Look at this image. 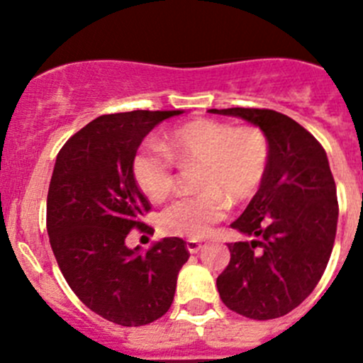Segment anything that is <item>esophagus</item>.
Returning a JSON list of instances; mask_svg holds the SVG:
<instances>
[{
    "mask_svg": "<svg viewBox=\"0 0 363 363\" xmlns=\"http://www.w3.org/2000/svg\"><path fill=\"white\" fill-rule=\"evenodd\" d=\"M186 250L191 252V255H195V252H199L200 250H202V244H200V240L189 239V240H186Z\"/></svg>",
    "mask_w": 363,
    "mask_h": 363,
    "instance_id": "1",
    "label": "esophagus"
}]
</instances>
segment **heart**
Segmentation results:
<instances>
[{"label": "heart", "mask_w": 363, "mask_h": 363, "mask_svg": "<svg viewBox=\"0 0 363 363\" xmlns=\"http://www.w3.org/2000/svg\"><path fill=\"white\" fill-rule=\"evenodd\" d=\"M199 164L196 186L202 193L184 196L160 214V228L168 235L200 239L225 218L228 200L252 199L269 167V142L255 126H237L200 119L175 128L161 147L145 144L131 160L135 184L152 202L174 188V164Z\"/></svg>", "instance_id": "obj_1"}]
</instances>
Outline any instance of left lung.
Instances as JSON below:
<instances>
[{
    "label": "left lung",
    "mask_w": 363,
    "mask_h": 363,
    "mask_svg": "<svg viewBox=\"0 0 363 363\" xmlns=\"http://www.w3.org/2000/svg\"><path fill=\"white\" fill-rule=\"evenodd\" d=\"M255 124L269 142L262 186L232 228L251 240L228 244L218 277L228 309L251 320L294 311L327 269L337 230V191L320 142L284 113L269 108H211Z\"/></svg>",
    "instance_id": "left-lung-1"
}]
</instances>
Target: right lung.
Masks as SVG:
<instances>
[{
  "label": "right lung",
  "instance_id": "right-lung-1",
  "mask_svg": "<svg viewBox=\"0 0 363 363\" xmlns=\"http://www.w3.org/2000/svg\"><path fill=\"white\" fill-rule=\"evenodd\" d=\"M181 113L96 117L63 145L54 164L47 232L57 265L91 311L123 327L152 323L170 309L189 258L179 237H164L145 252L126 246L130 230L144 228L140 216L151 208L135 184L131 160L152 128Z\"/></svg>",
  "mask_w": 363,
  "mask_h": 363
}]
</instances>
